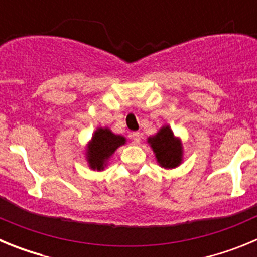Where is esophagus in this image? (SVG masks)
<instances>
[{
  "label": "esophagus",
  "mask_w": 257,
  "mask_h": 257,
  "mask_svg": "<svg viewBox=\"0 0 257 257\" xmlns=\"http://www.w3.org/2000/svg\"><path fill=\"white\" fill-rule=\"evenodd\" d=\"M131 138H133L134 144H136V145L140 144V134L139 133H133Z\"/></svg>",
  "instance_id": "1"
}]
</instances>
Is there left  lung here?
<instances>
[{"mask_svg":"<svg viewBox=\"0 0 257 257\" xmlns=\"http://www.w3.org/2000/svg\"><path fill=\"white\" fill-rule=\"evenodd\" d=\"M152 148L156 153L157 161L166 169H174L181 162V144L175 139L174 134L169 127H162L160 133L153 138H149Z\"/></svg>","mask_w":257,"mask_h":257,"instance_id":"obj_1","label":"left lung"}]
</instances>
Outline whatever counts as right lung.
<instances>
[{"mask_svg": "<svg viewBox=\"0 0 257 257\" xmlns=\"http://www.w3.org/2000/svg\"><path fill=\"white\" fill-rule=\"evenodd\" d=\"M122 144H124L123 136L114 135L108 128H99L95 131L87 149L88 163L91 169L103 170L106 160Z\"/></svg>", "mask_w": 257, "mask_h": 257, "instance_id": "obj_1", "label": "right lung"}]
</instances>
